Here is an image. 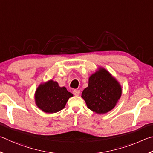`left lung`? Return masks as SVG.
Returning a JSON list of instances; mask_svg holds the SVG:
<instances>
[{"label":"left lung","instance_id":"left-lung-1","mask_svg":"<svg viewBox=\"0 0 153 153\" xmlns=\"http://www.w3.org/2000/svg\"><path fill=\"white\" fill-rule=\"evenodd\" d=\"M73 95L65 87L59 86L57 81L50 79L42 82L34 95L36 105L45 113L54 114L65 108L68 99Z\"/></svg>","mask_w":153,"mask_h":153}]
</instances>
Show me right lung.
Here are the masks:
<instances>
[{
    "label": "right lung",
    "mask_w": 153,
    "mask_h": 153,
    "mask_svg": "<svg viewBox=\"0 0 153 153\" xmlns=\"http://www.w3.org/2000/svg\"><path fill=\"white\" fill-rule=\"evenodd\" d=\"M122 86L117 80L103 67H100L89 76L88 87L81 97L87 108L97 114L112 110L122 96Z\"/></svg>",
    "instance_id": "add662e5"
}]
</instances>
